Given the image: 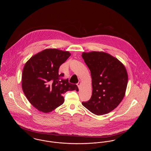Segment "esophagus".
I'll return each instance as SVG.
<instances>
[{
  "label": "esophagus",
  "mask_w": 151,
  "mask_h": 151,
  "mask_svg": "<svg viewBox=\"0 0 151 151\" xmlns=\"http://www.w3.org/2000/svg\"><path fill=\"white\" fill-rule=\"evenodd\" d=\"M81 84V82L80 81H79V82H78V83L77 84V86H78V88H80Z\"/></svg>",
  "instance_id": "1"
}]
</instances>
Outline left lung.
<instances>
[{
  "label": "left lung",
  "instance_id": "8db88e82",
  "mask_svg": "<svg viewBox=\"0 0 151 151\" xmlns=\"http://www.w3.org/2000/svg\"><path fill=\"white\" fill-rule=\"evenodd\" d=\"M82 57L92 77V94L83 105L97 115L108 114L116 108L124 97L128 74L117 58L102 51L83 52Z\"/></svg>",
  "mask_w": 151,
  "mask_h": 151
}]
</instances>
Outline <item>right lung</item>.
<instances>
[{"mask_svg": "<svg viewBox=\"0 0 151 151\" xmlns=\"http://www.w3.org/2000/svg\"><path fill=\"white\" fill-rule=\"evenodd\" d=\"M71 53L57 49H46L29 59L24 67L22 86L29 102L45 113L52 111L64 102L63 94L68 91H78L76 84L68 79H60V65L70 57Z\"/></svg>", "mask_w": 151, "mask_h": 151, "instance_id": "right-lung-1", "label": "right lung"}]
</instances>
